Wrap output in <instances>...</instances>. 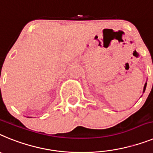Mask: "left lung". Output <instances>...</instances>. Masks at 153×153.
I'll return each mask as SVG.
<instances>
[{"label":"left lung","mask_w":153,"mask_h":153,"mask_svg":"<svg viewBox=\"0 0 153 153\" xmlns=\"http://www.w3.org/2000/svg\"><path fill=\"white\" fill-rule=\"evenodd\" d=\"M146 85H147V83H146V84H145V85H144V88H143V92H144L145 90H146Z\"/></svg>","instance_id":"1"}]
</instances>
